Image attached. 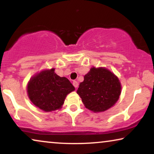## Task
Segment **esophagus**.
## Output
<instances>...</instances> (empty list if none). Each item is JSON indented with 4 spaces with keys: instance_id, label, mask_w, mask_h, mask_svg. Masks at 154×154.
<instances>
[{
    "instance_id": "34e87169",
    "label": "esophagus",
    "mask_w": 154,
    "mask_h": 154,
    "mask_svg": "<svg viewBox=\"0 0 154 154\" xmlns=\"http://www.w3.org/2000/svg\"><path fill=\"white\" fill-rule=\"evenodd\" d=\"M73 85L75 88H76L78 87V85H79V84H78V82L76 81H73Z\"/></svg>"
}]
</instances>
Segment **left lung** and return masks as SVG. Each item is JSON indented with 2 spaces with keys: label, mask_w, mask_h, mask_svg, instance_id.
I'll return each instance as SVG.
<instances>
[{
  "label": "left lung",
  "mask_w": 154,
  "mask_h": 154,
  "mask_svg": "<svg viewBox=\"0 0 154 154\" xmlns=\"http://www.w3.org/2000/svg\"><path fill=\"white\" fill-rule=\"evenodd\" d=\"M121 92L118 77L103 67L90 69L77 90L85 106L94 112H102L113 106Z\"/></svg>",
  "instance_id": "left-lung-1"
}]
</instances>
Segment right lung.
<instances>
[{
	"label": "right lung",
	"mask_w": 154,
	"mask_h": 154,
	"mask_svg": "<svg viewBox=\"0 0 154 154\" xmlns=\"http://www.w3.org/2000/svg\"><path fill=\"white\" fill-rule=\"evenodd\" d=\"M75 88L66 78L54 73V69L42 71L31 77L27 85L28 96L35 106L46 112L60 109Z\"/></svg>",
	"instance_id": "1"
}]
</instances>
